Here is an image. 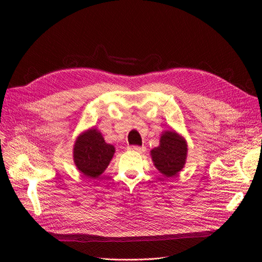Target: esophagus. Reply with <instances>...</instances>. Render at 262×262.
Wrapping results in <instances>:
<instances>
[{"label": "esophagus", "instance_id": "1", "mask_svg": "<svg viewBox=\"0 0 262 262\" xmlns=\"http://www.w3.org/2000/svg\"><path fill=\"white\" fill-rule=\"evenodd\" d=\"M128 149L132 150V152H143L145 148L144 147H141V146H138V145H130L128 147Z\"/></svg>", "mask_w": 262, "mask_h": 262}]
</instances>
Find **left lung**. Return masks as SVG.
<instances>
[{
    "label": "left lung",
    "instance_id": "obj_1",
    "mask_svg": "<svg viewBox=\"0 0 262 262\" xmlns=\"http://www.w3.org/2000/svg\"><path fill=\"white\" fill-rule=\"evenodd\" d=\"M155 167L164 177H172L184 168L187 157V143L177 133L168 131L161 137L160 146L150 150Z\"/></svg>",
    "mask_w": 262,
    "mask_h": 262
}]
</instances>
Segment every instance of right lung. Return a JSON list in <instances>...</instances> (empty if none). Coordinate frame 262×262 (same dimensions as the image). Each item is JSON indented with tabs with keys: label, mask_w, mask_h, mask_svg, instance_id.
<instances>
[{
	"label": "right lung",
	"mask_w": 262,
	"mask_h": 262,
	"mask_svg": "<svg viewBox=\"0 0 262 262\" xmlns=\"http://www.w3.org/2000/svg\"><path fill=\"white\" fill-rule=\"evenodd\" d=\"M115 154L101 134L92 129L77 138L74 145V163L84 176L96 178L105 171Z\"/></svg>",
	"instance_id": "right-lung-1"
}]
</instances>
